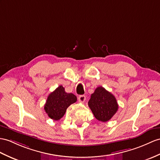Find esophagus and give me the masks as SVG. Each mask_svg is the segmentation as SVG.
<instances>
[{"mask_svg":"<svg viewBox=\"0 0 160 160\" xmlns=\"http://www.w3.org/2000/svg\"><path fill=\"white\" fill-rule=\"evenodd\" d=\"M78 99H79V101L80 102H84L85 100H86V97H85V96L84 95H81L79 96Z\"/></svg>","mask_w":160,"mask_h":160,"instance_id":"34e87169","label":"esophagus"}]
</instances>
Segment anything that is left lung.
Here are the masks:
<instances>
[{
	"label": "left lung",
	"instance_id": "obj_1",
	"mask_svg": "<svg viewBox=\"0 0 160 160\" xmlns=\"http://www.w3.org/2000/svg\"><path fill=\"white\" fill-rule=\"evenodd\" d=\"M88 106L95 118L102 122L110 120L119 107L115 97L102 86L97 88L91 95Z\"/></svg>",
	"mask_w": 160,
	"mask_h": 160
}]
</instances>
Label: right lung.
<instances>
[{
	"mask_svg": "<svg viewBox=\"0 0 160 160\" xmlns=\"http://www.w3.org/2000/svg\"><path fill=\"white\" fill-rule=\"evenodd\" d=\"M77 100L75 95L67 93L64 88L60 85L48 96L44 109L49 118L56 121L59 120L64 115L67 108Z\"/></svg>",
	"mask_w": 160,
	"mask_h": 160,
	"instance_id": "add662e5",
	"label": "right lung"
}]
</instances>
